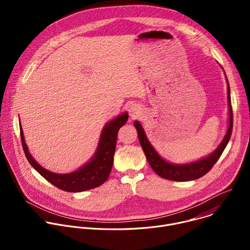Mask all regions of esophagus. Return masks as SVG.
<instances>
[{"label": "esophagus", "mask_w": 250, "mask_h": 250, "mask_svg": "<svg viewBox=\"0 0 250 250\" xmlns=\"http://www.w3.org/2000/svg\"><path fill=\"white\" fill-rule=\"evenodd\" d=\"M128 113L131 118H136L140 114V110L136 104H130L128 106Z\"/></svg>", "instance_id": "obj_1"}]
</instances>
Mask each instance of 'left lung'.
Returning <instances> with one entry per match:
<instances>
[{
  "instance_id": "obj_1",
  "label": "left lung",
  "mask_w": 250,
  "mask_h": 250,
  "mask_svg": "<svg viewBox=\"0 0 250 250\" xmlns=\"http://www.w3.org/2000/svg\"><path fill=\"white\" fill-rule=\"evenodd\" d=\"M228 82V100H229V128L227 131V134L225 135L223 141L219 147L213 151L208 156L200 159L195 162L186 163V164H172L168 161L164 160L153 148V146L150 145L148 141L144 128H142L141 125L135 121L134 126L137 129V135L140 142V146L145 151V154L146 156V159L151 166V168L154 170V172L159 175L162 178H165L167 180L172 181H191L195 179H199L202 176L206 175L211 167L215 165V163L219 160L222 153L224 152L227 145L231 136L232 132V125H233V117H232V108H231V101H230V91H229V85Z\"/></svg>"
}]
</instances>
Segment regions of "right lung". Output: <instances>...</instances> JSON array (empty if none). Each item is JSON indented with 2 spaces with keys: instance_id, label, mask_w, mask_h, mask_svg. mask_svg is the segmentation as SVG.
<instances>
[{
  "instance_id": "add662e5",
  "label": "right lung",
  "mask_w": 250,
  "mask_h": 250,
  "mask_svg": "<svg viewBox=\"0 0 250 250\" xmlns=\"http://www.w3.org/2000/svg\"><path fill=\"white\" fill-rule=\"evenodd\" d=\"M127 113H124L123 115L111 121L109 124H106L102 130L99 146L94 157L79 170L72 173L57 174L42 168L28 152L27 146L24 142L22 129L20 125L22 148L29 164L44 179H46L49 183L58 189L71 193L94 189L104 183L111 174L114 163L118 132L119 129L127 122Z\"/></svg>"
}]
</instances>
